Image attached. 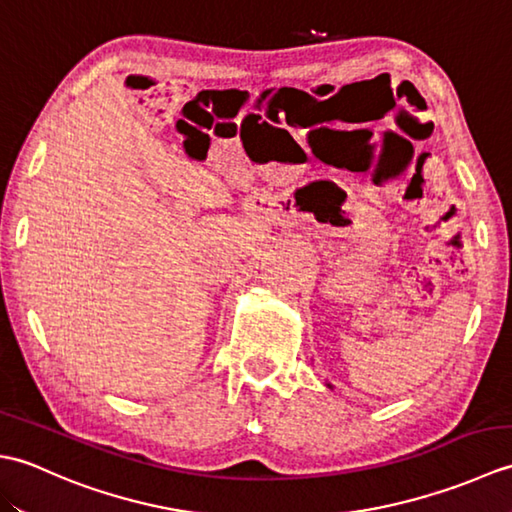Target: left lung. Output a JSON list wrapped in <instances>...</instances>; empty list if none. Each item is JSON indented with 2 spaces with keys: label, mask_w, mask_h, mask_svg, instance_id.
<instances>
[{
  "label": "left lung",
  "mask_w": 512,
  "mask_h": 512,
  "mask_svg": "<svg viewBox=\"0 0 512 512\" xmlns=\"http://www.w3.org/2000/svg\"><path fill=\"white\" fill-rule=\"evenodd\" d=\"M328 387H330V389H332V385H328Z\"/></svg>",
  "instance_id": "left-lung-1"
}]
</instances>
